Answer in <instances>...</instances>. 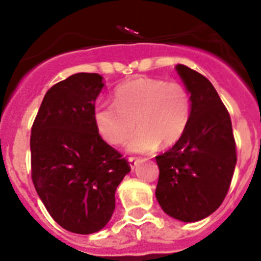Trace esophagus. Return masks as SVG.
Wrapping results in <instances>:
<instances>
[{
  "label": "esophagus",
  "instance_id": "34e87169",
  "mask_svg": "<svg viewBox=\"0 0 261 261\" xmlns=\"http://www.w3.org/2000/svg\"><path fill=\"white\" fill-rule=\"evenodd\" d=\"M128 161H129V165H130V167H132V168H136V166L140 163V159L135 158V156H129Z\"/></svg>",
  "mask_w": 261,
  "mask_h": 261
}]
</instances>
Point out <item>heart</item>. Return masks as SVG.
I'll use <instances>...</instances> for the list:
<instances>
[{
  "label": "heart",
  "instance_id": "1",
  "mask_svg": "<svg viewBox=\"0 0 261 261\" xmlns=\"http://www.w3.org/2000/svg\"><path fill=\"white\" fill-rule=\"evenodd\" d=\"M115 103H99L94 123L111 145H126L130 153H150L159 144L172 146L184 136L191 117V96L184 85L159 78H136L119 85Z\"/></svg>",
  "mask_w": 261,
  "mask_h": 261
}]
</instances>
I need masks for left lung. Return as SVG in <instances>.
<instances>
[{"mask_svg":"<svg viewBox=\"0 0 261 261\" xmlns=\"http://www.w3.org/2000/svg\"><path fill=\"white\" fill-rule=\"evenodd\" d=\"M191 94V117L183 137L155 156V196L165 213L196 222L220 208L237 165V144L229 111L211 81L186 65L176 66Z\"/></svg>","mask_w":261,"mask_h":261,"instance_id":"8db88e82","label":"left lung"}]
</instances>
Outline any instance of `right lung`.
<instances>
[{
    "label": "right lung",
    "instance_id": "right-lung-1",
    "mask_svg": "<svg viewBox=\"0 0 261 261\" xmlns=\"http://www.w3.org/2000/svg\"><path fill=\"white\" fill-rule=\"evenodd\" d=\"M102 75L77 73L45 94L31 128V177L45 209L61 227L93 234L110 221L128 161L94 123Z\"/></svg>",
    "mask_w": 261,
    "mask_h": 261
}]
</instances>
